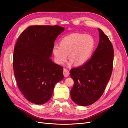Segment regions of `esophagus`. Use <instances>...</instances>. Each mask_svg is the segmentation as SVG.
<instances>
[{"instance_id": "1", "label": "esophagus", "mask_w": 128, "mask_h": 128, "mask_svg": "<svg viewBox=\"0 0 128 128\" xmlns=\"http://www.w3.org/2000/svg\"><path fill=\"white\" fill-rule=\"evenodd\" d=\"M63 74L65 77H67L69 76V71L66 69V68H64L63 69Z\"/></svg>"}]
</instances>
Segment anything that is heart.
<instances>
[{"mask_svg":"<svg viewBox=\"0 0 128 128\" xmlns=\"http://www.w3.org/2000/svg\"><path fill=\"white\" fill-rule=\"evenodd\" d=\"M95 46V41L92 36L74 33L63 38L60 45H54L52 52L58 64H63L67 60L69 54V64L74 63L78 66L88 62L92 56Z\"/></svg>","mask_w":128,"mask_h":128,"instance_id":"heart-1","label":"heart"}]
</instances>
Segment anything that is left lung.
I'll return each instance as SVG.
<instances>
[{"mask_svg": "<svg viewBox=\"0 0 128 128\" xmlns=\"http://www.w3.org/2000/svg\"><path fill=\"white\" fill-rule=\"evenodd\" d=\"M98 46L88 62L72 68L70 76L74 80L70 96L75 103L88 106L102 95L113 69L114 50L108 36L100 29Z\"/></svg>", "mask_w": 128, "mask_h": 128, "instance_id": "left-lung-1", "label": "left lung"}]
</instances>
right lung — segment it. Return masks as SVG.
Returning <instances> with one entry per match:
<instances>
[{"mask_svg":"<svg viewBox=\"0 0 128 128\" xmlns=\"http://www.w3.org/2000/svg\"><path fill=\"white\" fill-rule=\"evenodd\" d=\"M64 30L58 25L31 26L22 32L16 44L12 63L16 84L33 103L48 102L54 85L64 78L63 67L50 59L54 42Z\"/></svg>","mask_w":128,"mask_h":128,"instance_id":"1","label":"right lung"}]
</instances>
